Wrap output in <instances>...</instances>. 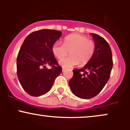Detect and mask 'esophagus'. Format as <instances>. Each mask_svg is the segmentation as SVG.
<instances>
[{"label": "esophagus", "mask_w": 130, "mask_h": 130, "mask_svg": "<svg viewBox=\"0 0 130 130\" xmlns=\"http://www.w3.org/2000/svg\"><path fill=\"white\" fill-rule=\"evenodd\" d=\"M65 68H62V71H65Z\"/></svg>", "instance_id": "1"}]
</instances>
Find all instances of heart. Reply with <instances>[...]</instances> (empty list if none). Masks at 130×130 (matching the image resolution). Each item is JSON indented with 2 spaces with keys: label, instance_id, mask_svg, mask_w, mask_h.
Wrapping results in <instances>:
<instances>
[{
  "label": "heart",
  "instance_id": "heart-1",
  "mask_svg": "<svg viewBox=\"0 0 130 130\" xmlns=\"http://www.w3.org/2000/svg\"><path fill=\"white\" fill-rule=\"evenodd\" d=\"M96 46L92 40L80 34H72L64 38L63 44L56 41L52 46V53L56 57L61 59L70 51L71 56L62 58L59 63L65 68H73L79 63L86 65L92 59Z\"/></svg>",
  "mask_w": 130,
  "mask_h": 130
}]
</instances>
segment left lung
<instances>
[{
  "instance_id": "1",
  "label": "left lung",
  "mask_w": 130,
  "mask_h": 130,
  "mask_svg": "<svg viewBox=\"0 0 130 130\" xmlns=\"http://www.w3.org/2000/svg\"><path fill=\"white\" fill-rule=\"evenodd\" d=\"M96 49L92 59L79 70H73V76L70 80V87L75 96L90 99L97 95L109 79L112 68V56L110 46L104 38L90 34ZM83 71L82 74L80 72Z\"/></svg>"
}]
</instances>
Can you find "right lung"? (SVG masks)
<instances>
[{
  "instance_id": "add662e5",
  "label": "right lung",
  "mask_w": 130,
  "mask_h": 130,
  "mask_svg": "<svg viewBox=\"0 0 130 130\" xmlns=\"http://www.w3.org/2000/svg\"><path fill=\"white\" fill-rule=\"evenodd\" d=\"M61 35L59 30H40L30 34L22 43L16 62L17 75L22 87L31 96L47 93L62 72L52 53V46ZM46 64L53 68L47 69Z\"/></svg>"
}]
</instances>
